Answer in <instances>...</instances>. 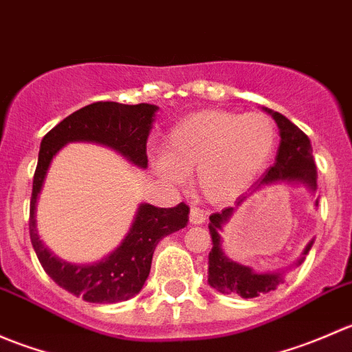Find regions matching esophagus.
<instances>
[{
  "label": "esophagus",
  "mask_w": 352,
  "mask_h": 352,
  "mask_svg": "<svg viewBox=\"0 0 352 352\" xmlns=\"http://www.w3.org/2000/svg\"><path fill=\"white\" fill-rule=\"evenodd\" d=\"M189 221L190 225H202V223L206 221V212L199 208H192L190 209Z\"/></svg>",
  "instance_id": "esophagus-1"
}]
</instances>
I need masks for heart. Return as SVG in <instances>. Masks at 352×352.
Listing matches in <instances>:
<instances>
[{
	"label": "heart",
	"instance_id": "heart-1",
	"mask_svg": "<svg viewBox=\"0 0 352 352\" xmlns=\"http://www.w3.org/2000/svg\"><path fill=\"white\" fill-rule=\"evenodd\" d=\"M276 148V127L265 113L211 109L180 119L166 134L156 168L180 184L196 172L199 192L226 202L245 192L264 172Z\"/></svg>",
	"mask_w": 352,
	"mask_h": 352
}]
</instances>
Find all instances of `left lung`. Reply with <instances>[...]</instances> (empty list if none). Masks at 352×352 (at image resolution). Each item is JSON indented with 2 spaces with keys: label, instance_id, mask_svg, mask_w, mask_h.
<instances>
[{
  "label": "left lung",
  "instance_id": "8db88e82",
  "mask_svg": "<svg viewBox=\"0 0 352 352\" xmlns=\"http://www.w3.org/2000/svg\"><path fill=\"white\" fill-rule=\"evenodd\" d=\"M265 112L271 113L272 119L276 120L279 127V141L278 155H276L274 165L269 166L267 172L262 175L255 186H252V192L258 190L261 187L269 186V184H303L311 192L317 190V166H315L314 155H311V143L307 134L294 126L289 119H286L283 113L274 112V110L264 109ZM245 196L239 197L236 206H240L245 201ZM315 206H318V201H315ZM235 208H225L221 212H212L209 216V233H211L212 248L209 252V269H208V283L212 287H216L221 293H236L242 298H255L258 294L269 293L276 289L278 285L283 283L281 272H254V269L247 265L236 264L230 261L221 248V235L219 232L223 230V225L232 218ZM314 240L305 247L303 254L298 258L296 265L303 262L305 255L310 252Z\"/></svg>",
  "mask_w": 352,
  "mask_h": 352
}]
</instances>
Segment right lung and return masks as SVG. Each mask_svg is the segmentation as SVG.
<instances>
[{
    "label": "right lung",
    "instance_id": "obj_1",
    "mask_svg": "<svg viewBox=\"0 0 352 352\" xmlns=\"http://www.w3.org/2000/svg\"><path fill=\"white\" fill-rule=\"evenodd\" d=\"M158 107L151 104L124 105L117 102H95L76 110L41 143L30 199V240L38 262L52 281L88 303H117L138 294L150 276L153 252L163 236L179 232L189 221V206L156 208L140 204L129 233L107 257L94 264H71L52 255L38 239L35 211L52 158L73 141H88L112 148L134 165L146 168V141Z\"/></svg>",
    "mask_w": 352,
    "mask_h": 352
}]
</instances>
